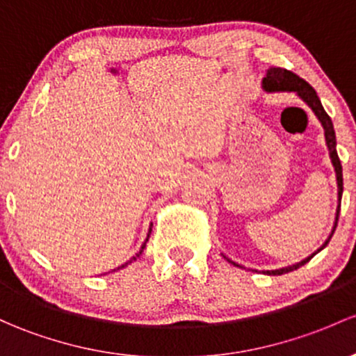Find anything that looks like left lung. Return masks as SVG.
I'll return each mask as SVG.
<instances>
[{"instance_id": "1", "label": "left lung", "mask_w": 356, "mask_h": 356, "mask_svg": "<svg viewBox=\"0 0 356 356\" xmlns=\"http://www.w3.org/2000/svg\"><path fill=\"white\" fill-rule=\"evenodd\" d=\"M263 88H265L266 91H296V93L299 95L302 100H304L309 106H311L312 112L316 113V117L319 118V122L323 124V127H324L326 144H327V149H330V158H331L332 166H334L336 179H338V200L339 202H338V209H336L334 227H332L331 236L326 239V243H324L323 246L317 250V251H321V250H324V248L327 246V243H330L332 234H334V229H336V225H338L339 207H341V195H343V168H341V161H339V158H338V152H336V136H334V129H332V122H331L330 115L326 113V110H324L323 105H321V100H319V97L316 95L314 88L309 85L305 79L299 78L296 72L286 71V70H284V67H270L268 72H266V78L263 79ZM317 251H316V253H317ZM314 254H312V256H314ZM312 256H307V258L302 259V261H299V263H296V265H290V266H285V268H278V270H266V271H263V273H266V275L289 273V271L300 268V266H304L305 263L311 261ZM224 258H225V256H224ZM225 259H227L229 263H232L234 266H241V265H238V263L232 261V259H229V258H225ZM241 268H243V266H241Z\"/></svg>"}]
</instances>
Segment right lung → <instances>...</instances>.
I'll list each match as a JSON object with an SVG mask.
<instances>
[{
    "label": "right lung",
    "instance_id": "add662e5",
    "mask_svg": "<svg viewBox=\"0 0 356 356\" xmlns=\"http://www.w3.org/2000/svg\"><path fill=\"white\" fill-rule=\"evenodd\" d=\"M149 232H151V231H149ZM147 238H149V236H147ZM146 241H147V239H146ZM144 248H146V243H144V244H143V246H140V250H139V251H137V253H136V256H132V258H131V259H129V261H127V263H124V265H122V266H118V268H117V270L124 268V266H127V265H129V263L136 261V259H137V258H139V256H140V254H143Z\"/></svg>",
    "mask_w": 356,
    "mask_h": 356
}]
</instances>
